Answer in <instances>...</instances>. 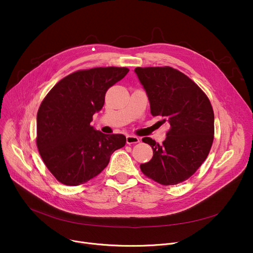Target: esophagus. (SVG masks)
I'll return each instance as SVG.
<instances>
[{"label":"esophagus","instance_id":"1","mask_svg":"<svg viewBox=\"0 0 253 253\" xmlns=\"http://www.w3.org/2000/svg\"><path fill=\"white\" fill-rule=\"evenodd\" d=\"M139 138L137 136H134V135H127L126 136V142L128 144H132V143H137L139 142Z\"/></svg>","mask_w":253,"mask_h":253}]
</instances>
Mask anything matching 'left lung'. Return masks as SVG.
I'll return each mask as SVG.
<instances>
[{"mask_svg": "<svg viewBox=\"0 0 253 253\" xmlns=\"http://www.w3.org/2000/svg\"><path fill=\"white\" fill-rule=\"evenodd\" d=\"M149 97L151 114L160 116L170 129L162 144L150 137L142 141L153 149V158L140 165L144 175L163 185L187 180L202 165L214 134V114L205 93L195 82L170 66L136 68Z\"/></svg>", "mask_w": 253, "mask_h": 253, "instance_id": "obj_1", "label": "left lung"}]
</instances>
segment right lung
<instances>
[{
	"instance_id": "obj_1",
	"label": "right lung",
	"mask_w": 253,
	"mask_h": 253,
	"mask_svg": "<svg viewBox=\"0 0 253 253\" xmlns=\"http://www.w3.org/2000/svg\"><path fill=\"white\" fill-rule=\"evenodd\" d=\"M128 72L115 66L75 72L60 80L40 105L38 150L61 183L80 185L95 177L125 145L123 134H103L90 123L102 109L106 91Z\"/></svg>"
}]
</instances>
